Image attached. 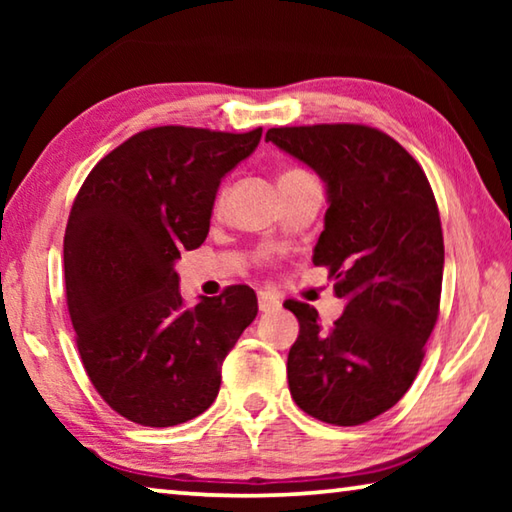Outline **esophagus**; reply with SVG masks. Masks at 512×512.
Masks as SVG:
<instances>
[{"instance_id":"34e87169","label":"esophagus","mask_w":512,"mask_h":512,"mask_svg":"<svg viewBox=\"0 0 512 512\" xmlns=\"http://www.w3.org/2000/svg\"><path fill=\"white\" fill-rule=\"evenodd\" d=\"M257 302H259V311H262V314H268V311H275L277 307H280V300H277L273 293H266V291H259Z\"/></svg>"}]
</instances>
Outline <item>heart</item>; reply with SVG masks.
<instances>
[{"label":"heart","instance_id":"obj_1","mask_svg":"<svg viewBox=\"0 0 512 512\" xmlns=\"http://www.w3.org/2000/svg\"><path fill=\"white\" fill-rule=\"evenodd\" d=\"M307 178H311V176H309L307 171H302V169H284L280 173V178H277V185L287 187V185L300 183V180H307Z\"/></svg>","mask_w":512,"mask_h":512}]
</instances>
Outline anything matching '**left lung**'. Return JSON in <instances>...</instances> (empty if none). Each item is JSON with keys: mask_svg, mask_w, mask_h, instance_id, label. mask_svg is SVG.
I'll return each mask as SVG.
<instances>
[{"mask_svg": "<svg viewBox=\"0 0 512 512\" xmlns=\"http://www.w3.org/2000/svg\"><path fill=\"white\" fill-rule=\"evenodd\" d=\"M266 142L327 185L314 264L329 268L345 300L332 329L307 302H284L300 323L289 391L311 418L354 427L402 400L438 320L445 246L436 198L413 155L377 128L282 126Z\"/></svg>", "mask_w": 512, "mask_h": 512, "instance_id": "8db88e82", "label": "left lung"}]
</instances>
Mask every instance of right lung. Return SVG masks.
Returning <instances> with one entry per match:
<instances>
[{
    "label": "right lung",
    "instance_id": "obj_1",
    "mask_svg": "<svg viewBox=\"0 0 512 512\" xmlns=\"http://www.w3.org/2000/svg\"><path fill=\"white\" fill-rule=\"evenodd\" d=\"M262 128L158 126L97 162L65 230L67 309L92 386L126 420L173 427L219 395L221 366L257 316L246 284L185 307L180 250L205 241L221 178Z\"/></svg>",
    "mask_w": 512,
    "mask_h": 512
}]
</instances>
